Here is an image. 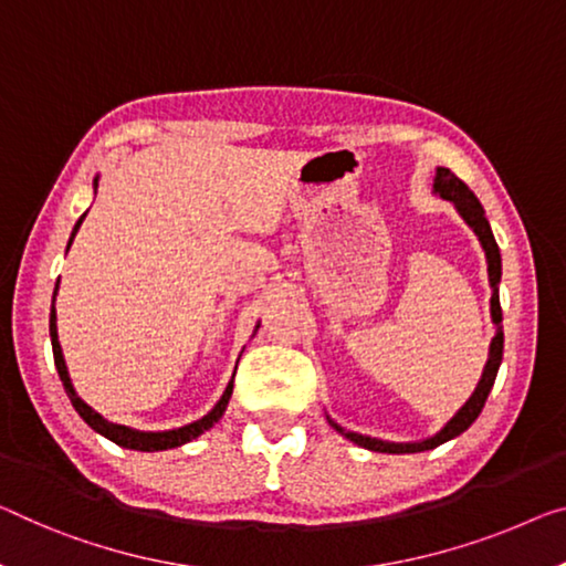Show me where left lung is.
<instances>
[{"instance_id":"obj_1","label":"left lung","mask_w":566,"mask_h":566,"mask_svg":"<svg viewBox=\"0 0 566 566\" xmlns=\"http://www.w3.org/2000/svg\"><path fill=\"white\" fill-rule=\"evenodd\" d=\"M434 192H438L442 199H450L458 207V212L463 214V220L471 224L473 232L478 234V240L483 242V250H485V258H489V277H491V285H493V295H491V316H493V324H495V336L491 342V354H489V361H485V369H483V377L478 381L475 392L471 395V399L460 407L458 415L450 420L446 428H442L434 438H428L422 442H385V440H374L367 438V434H359V432H346L344 428H338L336 422H332V428L336 432H342L344 438H349L356 446L374 450V453H422V450H432L442 446V442L458 438L460 432H465L471 424L475 422V417L481 415L485 399H489V392L495 381V374H499L501 367V356H503V313H501V301H499V281H501V253H499V245H495V238L491 232V224L485 220L483 214V207L478 202V197L468 189V185L463 179H458L455 174H450V169L440 167L438 169V177H434Z\"/></svg>"}]
</instances>
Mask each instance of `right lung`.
Instances as JSON below:
<instances>
[{"label": "right lung", "instance_id": "right-lung-1", "mask_svg": "<svg viewBox=\"0 0 566 566\" xmlns=\"http://www.w3.org/2000/svg\"><path fill=\"white\" fill-rule=\"evenodd\" d=\"M83 217H85V214H83ZM83 217H81V220H77V224H75L73 238H75L77 228H81ZM73 238H71V242H73ZM67 248H71V245H67ZM57 283H60V277H57ZM55 293H57V289H55ZM50 338H52V356H55V367H57V374H60V381H63V387H65L67 397H71L75 412L81 415L83 420L88 422L95 432H101L103 438L113 440V442H116V446H120V448L146 450V453H151V450H167V448L185 446V442L195 440L197 434H202L205 430H210L212 424H214L217 420H220L222 412H224V407H228V402H230L232 381L228 385V389H224V395L220 397V402H217V405L212 407V412H207V415L202 417V420H197V422H192V424H185V428H179V430H169V432H136V430H128V428H124V424H113V422H108V420H103V417H101L98 412H93L91 407L85 405L83 399L75 395V389H73V385H71V377H67V369H65L63 349H60V342H57L55 298H52V311H50ZM232 379H234V377H232Z\"/></svg>", "mask_w": 566, "mask_h": 566}]
</instances>
